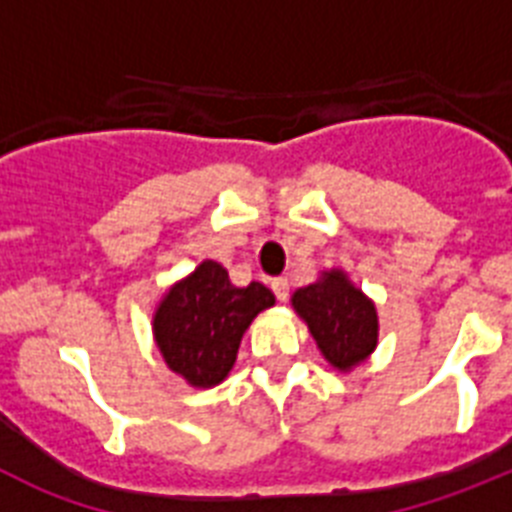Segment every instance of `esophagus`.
I'll return each mask as SVG.
<instances>
[{"mask_svg": "<svg viewBox=\"0 0 512 512\" xmlns=\"http://www.w3.org/2000/svg\"><path fill=\"white\" fill-rule=\"evenodd\" d=\"M271 289H274V295H277L279 302H287L289 297V282L284 277H277L271 279Z\"/></svg>", "mask_w": 512, "mask_h": 512, "instance_id": "34e87169", "label": "esophagus"}]
</instances>
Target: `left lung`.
<instances>
[{"label":"left lung","instance_id":"left-lung-1","mask_svg":"<svg viewBox=\"0 0 512 512\" xmlns=\"http://www.w3.org/2000/svg\"><path fill=\"white\" fill-rule=\"evenodd\" d=\"M292 307L305 320L323 359L338 372H351L374 354L377 307L343 269L320 271L315 282L292 295Z\"/></svg>","mask_w":512,"mask_h":512}]
</instances>
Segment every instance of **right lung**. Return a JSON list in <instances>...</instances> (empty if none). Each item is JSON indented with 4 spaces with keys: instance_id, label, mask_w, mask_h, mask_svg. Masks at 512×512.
Segmentation results:
<instances>
[{
    "instance_id": "1",
    "label": "right lung",
    "mask_w": 512,
    "mask_h": 512,
    "mask_svg": "<svg viewBox=\"0 0 512 512\" xmlns=\"http://www.w3.org/2000/svg\"><path fill=\"white\" fill-rule=\"evenodd\" d=\"M274 302L261 282L235 287L223 264L205 259L166 289L153 312V341L171 372L207 390L228 377L243 333Z\"/></svg>"
}]
</instances>
